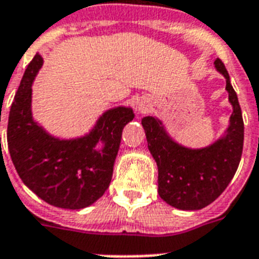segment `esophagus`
I'll use <instances>...</instances> for the list:
<instances>
[{
  "label": "esophagus",
  "instance_id": "34e87169",
  "mask_svg": "<svg viewBox=\"0 0 259 259\" xmlns=\"http://www.w3.org/2000/svg\"><path fill=\"white\" fill-rule=\"evenodd\" d=\"M150 110H151L150 100L146 98V97H141L136 104V114L137 115L146 114V113H149Z\"/></svg>",
  "mask_w": 259,
  "mask_h": 259
}]
</instances>
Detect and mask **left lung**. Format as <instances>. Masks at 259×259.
<instances>
[{
  "label": "left lung",
  "instance_id": "left-lung-1",
  "mask_svg": "<svg viewBox=\"0 0 259 259\" xmlns=\"http://www.w3.org/2000/svg\"><path fill=\"white\" fill-rule=\"evenodd\" d=\"M214 66L226 79L233 108L228 127L214 142L189 148L170 136L162 119L155 115L142 118L149 151L158 167V194L176 209L199 210L214 202L233 180L242 155L243 119L238 97L224 62L217 58Z\"/></svg>",
  "mask_w": 259,
  "mask_h": 259
}]
</instances>
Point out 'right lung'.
Returning <instances> with one entry per match:
<instances>
[{
  "instance_id": "1",
  "label": "right lung",
  "mask_w": 259,
  "mask_h": 259,
  "mask_svg": "<svg viewBox=\"0 0 259 259\" xmlns=\"http://www.w3.org/2000/svg\"><path fill=\"white\" fill-rule=\"evenodd\" d=\"M44 65L35 54L21 79L8 122V148L27 188L49 205L79 210L109 188L122 130L134 118L130 106L108 109L83 136L60 138L33 117V82Z\"/></svg>"
}]
</instances>
